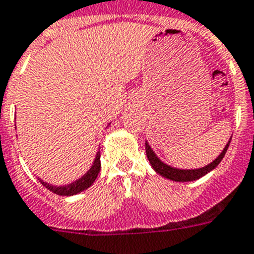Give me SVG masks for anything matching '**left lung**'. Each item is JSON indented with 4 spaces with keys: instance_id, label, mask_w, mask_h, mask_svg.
<instances>
[{
    "instance_id": "8db88e82",
    "label": "left lung",
    "mask_w": 254,
    "mask_h": 254,
    "mask_svg": "<svg viewBox=\"0 0 254 254\" xmlns=\"http://www.w3.org/2000/svg\"><path fill=\"white\" fill-rule=\"evenodd\" d=\"M231 139H229V141H228L227 144H225V147H224L223 152H221L213 162L209 163L208 166H204L201 167V168H194V170H182V168H175V167L168 166V164L162 162V160L156 156V154L152 151L151 145H149L147 141H145V154H147V159L149 160V164L152 166L155 172L160 175V176H163V178L168 179V180H174V182H193V180H197V179L205 176L208 172H211V171H213L216 167L219 166L220 162H221L224 156H225V152H227L228 147H229Z\"/></svg>"
}]
</instances>
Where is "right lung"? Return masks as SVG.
<instances>
[{
  "mask_svg": "<svg viewBox=\"0 0 254 254\" xmlns=\"http://www.w3.org/2000/svg\"><path fill=\"white\" fill-rule=\"evenodd\" d=\"M100 171V152L98 151L96 152V156L92 162V166L90 167V170L83 175L80 176L79 179H76L75 182L70 183V184H66V186H52L49 183L43 182L38 178V180L41 182L43 187H46L47 190H50L54 193L60 194V196H72V194L80 193L82 190H87L88 187L91 186L92 183L95 182V179L98 178Z\"/></svg>",
  "mask_w": 254,
  "mask_h": 254,
  "instance_id": "1",
  "label": "right lung"
}]
</instances>
